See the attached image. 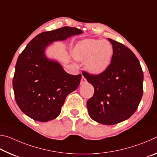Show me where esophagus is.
<instances>
[{"label": "esophagus", "instance_id": "esophagus-1", "mask_svg": "<svg viewBox=\"0 0 157 157\" xmlns=\"http://www.w3.org/2000/svg\"><path fill=\"white\" fill-rule=\"evenodd\" d=\"M86 79L84 78V76L82 77V79H81V84H85L86 83Z\"/></svg>", "mask_w": 157, "mask_h": 157}]
</instances>
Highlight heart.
Returning <instances> with one entry per match:
<instances>
[{
  "instance_id": "obj_1",
  "label": "heart",
  "mask_w": 157,
  "mask_h": 157,
  "mask_svg": "<svg viewBox=\"0 0 157 157\" xmlns=\"http://www.w3.org/2000/svg\"><path fill=\"white\" fill-rule=\"evenodd\" d=\"M74 57L85 62V67L89 73L99 75L107 70L113 54L112 45L102 39H85L76 45Z\"/></svg>"
}]
</instances>
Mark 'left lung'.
<instances>
[{
    "mask_svg": "<svg viewBox=\"0 0 157 157\" xmlns=\"http://www.w3.org/2000/svg\"><path fill=\"white\" fill-rule=\"evenodd\" d=\"M113 54L105 72L82 75L94 87V94L87 101L93 120L111 125L130 118L143 96V73L139 59L131 50L111 39Z\"/></svg>",
    "mask_w": 157,
    "mask_h": 157,
    "instance_id": "1",
    "label": "left lung"
}]
</instances>
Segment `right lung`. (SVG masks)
<instances>
[{"mask_svg":"<svg viewBox=\"0 0 157 157\" xmlns=\"http://www.w3.org/2000/svg\"><path fill=\"white\" fill-rule=\"evenodd\" d=\"M82 33L64 26L44 32L30 41L18 57L13 89L18 107L34 121L48 122L59 115L67 95L78 88L82 78L70 75L59 63L48 59L45 48L53 41Z\"/></svg>","mask_w":157,"mask_h":157,"instance_id":"right-lung-1","label":"right lung"}]
</instances>
